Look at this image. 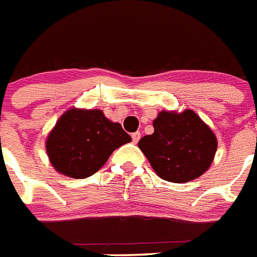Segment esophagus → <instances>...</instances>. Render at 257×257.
I'll return each instance as SVG.
<instances>
[{
  "label": "esophagus",
  "instance_id": "obj_1",
  "mask_svg": "<svg viewBox=\"0 0 257 257\" xmlns=\"http://www.w3.org/2000/svg\"><path fill=\"white\" fill-rule=\"evenodd\" d=\"M131 138H133V142H134V143H138V141L141 139V133L137 131V133H134V134L131 135Z\"/></svg>",
  "mask_w": 257,
  "mask_h": 257
}]
</instances>
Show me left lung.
Masks as SVG:
<instances>
[{
    "label": "left lung",
    "mask_w": 257,
    "mask_h": 257,
    "mask_svg": "<svg viewBox=\"0 0 257 257\" xmlns=\"http://www.w3.org/2000/svg\"><path fill=\"white\" fill-rule=\"evenodd\" d=\"M153 124V134L145 135L138 146L162 179L186 183L208 170L216 137L192 110L162 111Z\"/></svg>",
    "instance_id": "8db88e82"
}]
</instances>
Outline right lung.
<instances>
[{
  "label": "right lung",
  "mask_w": 257,
  "mask_h": 257,
  "mask_svg": "<svg viewBox=\"0 0 257 257\" xmlns=\"http://www.w3.org/2000/svg\"><path fill=\"white\" fill-rule=\"evenodd\" d=\"M131 137L100 110L71 108L65 112L46 141L51 164L63 175L85 179L95 174L112 151Z\"/></svg>",
  "instance_id": "add662e5"
}]
</instances>
